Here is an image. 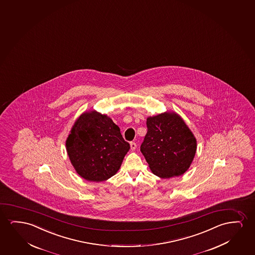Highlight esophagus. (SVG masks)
Returning a JSON list of instances; mask_svg holds the SVG:
<instances>
[{"label":"esophagus","mask_w":255,"mask_h":255,"mask_svg":"<svg viewBox=\"0 0 255 255\" xmlns=\"http://www.w3.org/2000/svg\"><path fill=\"white\" fill-rule=\"evenodd\" d=\"M136 143L135 142H133V141H132V142H130V147H131V149L132 150H134L135 148H136Z\"/></svg>","instance_id":"obj_1"}]
</instances>
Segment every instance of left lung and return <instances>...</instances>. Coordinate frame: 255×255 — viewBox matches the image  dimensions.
Wrapping results in <instances>:
<instances>
[{"label":"left lung","instance_id":"obj_1","mask_svg":"<svg viewBox=\"0 0 255 255\" xmlns=\"http://www.w3.org/2000/svg\"><path fill=\"white\" fill-rule=\"evenodd\" d=\"M147 128L140 151L151 171L161 178L183 175L197 151V140L183 119L165 112L148 117Z\"/></svg>","mask_w":255,"mask_h":255}]
</instances>
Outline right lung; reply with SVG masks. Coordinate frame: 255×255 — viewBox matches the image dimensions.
I'll return each instance as SVG.
<instances>
[{"mask_svg": "<svg viewBox=\"0 0 255 255\" xmlns=\"http://www.w3.org/2000/svg\"><path fill=\"white\" fill-rule=\"evenodd\" d=\"M65 145L76 172L91 182H102L115 175L130 148L118 126L97 111L79 116Z\"/></svg>", "mask_w": 255, "mask_h": 255, "instance_id": "add662e5", "label": "right lung"}]
</instances>
